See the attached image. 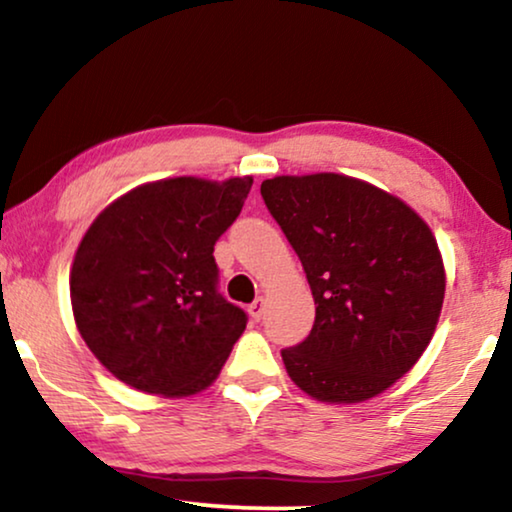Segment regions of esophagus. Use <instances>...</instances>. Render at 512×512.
<instances>
[{"label":"esophagus","instance_id":"obj_1","mask_svg":"<svg viewBox=\"0 0 512 512\" xmlns=\"http://www.w3.org/2000/svg\"><path fill=\"white\" fill-rule=\"evenodd\" d=\"M263 298H258V300H254V303H251L249 305V314H251V319H254V321H258V319H261L263 317Z\"/></svg>","mask_w":512,"mask_h":512}]
</instances>
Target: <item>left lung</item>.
Listing matches in <instances>:
<instances>
[{
	"instance_id": "8db88e82",
	"label": "left lung",
	"mask_w": 512,
	"mask_h": 512,
	"mask_svg": "<svg viewBox=\"0 0 512 512\" xmlns=\"http://www.w3.org/2000/svg\"><path fill=\"white\" fill-rule=\"evenodd\" d=\"M261 195L317 305L310 335L282 352L286 373L321 403L382 394L419 361L443 310L445 265L429 223L347 174H282Z\"/></svg>"
}]
</instances>
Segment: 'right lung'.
Returning <instances> with one entry per match:
<instances>
[{
  "label": "right lung",
  "mask_w": 512,
  "mask_h": 512,
  "mask_svg": "<svg viewBox=\"0 0 512 512\" xmlns=\"http://www.w3.org/2000/svg\"><path fill=\"white\" fill-rule=\"evenodd\" d=\"M254 177H170L109 202L76 247L69 298L83 342L116 380L167 398L212 387L247 314L216 293L214 244Z\"/></svg>",
  "instance_id": "add662e5"
}]
</instances>
